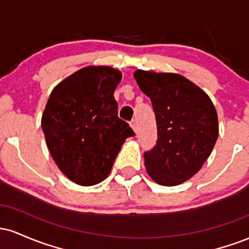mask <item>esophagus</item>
<instances>
[{
	"mask_svg": "<svg viewBox=\"0 0 249 249\" xmlns=\"http://www.w3.org/2000/svg\"><path fill=\"white\" fill-rule=\"evenodd\" d=\"M130 124H131V127L133 128L134 132H137V130H138V123H137V119H132Z\"/></svg>",
	"mask_w": 249,
	"mask_h": 249,
	"instance_id": "34e87169",
	"label": "esophagus"
}]
</instances>
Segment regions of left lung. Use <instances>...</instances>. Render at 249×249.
<instances>
[{"mask_svg": "<svg viewBox=\"0 0 249 249\" xmlns=\"http://www.w3.org/2000/svg\"><path fill=\"white\" fill-rule=\"evenodd\" d=\"M133 76L156 113L158 139L144 153L148 176L162 186L182 184L212 153L219 136L215 107L205 91L179 73L136 70Z\"/></svg>", "mask_w": 249, "mask_h": 249, "instance_id": "left-lung-1", "label": "left lung"}]
</instances>
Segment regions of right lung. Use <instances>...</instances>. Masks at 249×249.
I'll return each instance as SVG.
<instances>
[{
  "label": "right lung",
  "mask_w": 249,
  "mask_h": 249,
  "mask_svg": "<svg viewBox=\"0 0 249 249\" xmlns=\"http://www.w3.org/2000/svg\"><path fill=\"white\" fill-rule=\"evenodd\" d=\"M122 72L90 65L63 79L50 93L42 130L53 161L81 186L99 184L110 174L122 145L134 132L118 118L113 93Z\"/></svg>",
  "instance_id": "right-lung-1"
}]
</instances>
